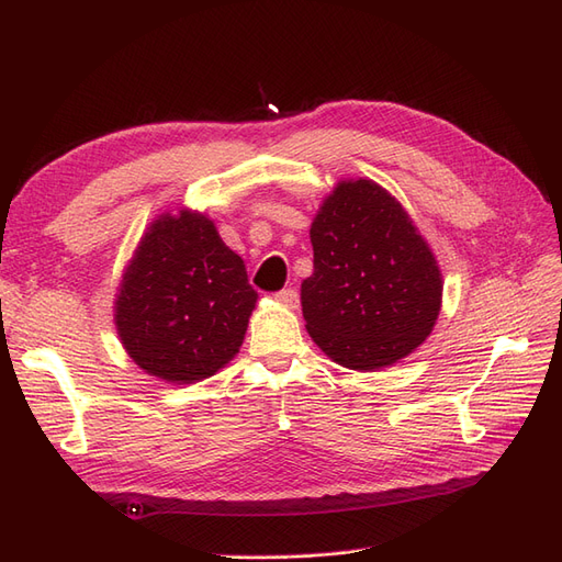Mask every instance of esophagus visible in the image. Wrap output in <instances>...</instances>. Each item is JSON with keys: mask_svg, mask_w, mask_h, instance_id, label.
<instances>
[{"mask_svg": "<svg viewBox=\"0 0 562 562\" xmlns=\"http://www.w3.org/2000/svg\"><path fill=\"white\" fill-rule=\"evenodd\" d=\"M281 304H285V307H297V302H300V295H297V291L295 288H283V291H279L277 295H274Z\"/></svg>", "mask_w": 562, "mask_h": 562, "instance_id": "obj_1", "label": "esophagus"}]
</instances>
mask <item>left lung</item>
I'll return each mask as SVG.
<instances>
[{
	"label": "left lung",
	"instance_id": "left-lung-1",
	"mask_svg": "<svg viewBox=\"0 0 562 562\" xmlns=\"http://www.w3.org/2000/svg\"><path fill=\"white\" fill-rule=\"evenodd\" d=\"M302 314L314 342L351 370L396 363L440 312L443 281L401 203L370 180L339 182L312 223Z\"/></svg>",
	"mask_w": 562,
	"mask_h": 562
}]
</instances>
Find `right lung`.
Here are the masks:
<instances>
[{
  "mask_svg": "<svg viewBox=\"0 0 562 562\" xmlns=\"http://www.w3.org/2000/svg\"><path fill=\"white\" fill-rule=\"evenodd\" d=\"M258 293L206 215H161L135 250L116 300L131 359L168 382L211 378L239 351Z\"/></svg>",
  "mask_w": 562,
  "mask_h": 562,
  "instance_id": "add662e5",
  "label": "right lung"
}]
</instances>
